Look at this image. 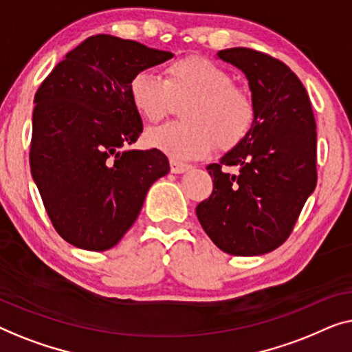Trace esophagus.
<instances>
[{"label":"esophagus","mask_w":352,"mask_h":352,"mask_svg":"<svg viewBox=\"0 0 352 352\" xmlns=\"http://www.w3.org/2000/svg\"><path fill=\"white\" fill-rule=\"evenodd\" d=\"M191 169L190 164H185V162L180 161H170V172L172 174H185Z\"/></svg>","instance_id":"1"}]
</instances>
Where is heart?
<instances>
[{"instance_id":"obj_1","label":"heart","mask_w":352,"mask_h":352,"mask_svg":"<svg viewBox=\"0 0 352 352\" xmlns=\"http://www.w3.org/2000/svg\"><path fill=\"white\" fill-rule=\"evenodd\" d=\"M129 98L138 115L157 122L175 103H185V122L151 129L146 143L175 160H197L214 150H231L249 135L255 124V103L219 63L190 56L172 62L166 79L138 72L129 82Z\"/></svg>"}]
</instances>
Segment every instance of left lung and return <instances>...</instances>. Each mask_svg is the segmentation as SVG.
<instances>
[{
  "instance_id": "1",
  "label": "left lung",
  "mask_w": 352,
  "mask_h": 352,
  "mask_svg": "<svg viewBox=\"0 0 352 352\" xmlns=\"http://www.w3.org/2000/svg\"><path fill=\"white\" fill-rule=\"evenodd\" d=\"M244 73L255 124L239 145L209 164L214 191L196 207L207 236L230 255L255 256L274 250L290 236L316 174V120L298 76L265 54L247 47L217 54ZM223 165L240 167L226 175Z\"/></svg>"
}]
</instances>
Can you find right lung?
Masks as SVG:
<instances>
[{"label":"right lung","mask_w":352,"mask_h":352,"mask_svg":"<svg viewBox=\"0 0 352 352\" xmlns=\"http://www.w3.org/2000/svg\"><path fill=\"white\" fill-rule=\"evenodd\" d=\"M174 54L111 34L87 38L34 96L30 169L56 231L72 245L115 247L146 192L169 174L164 153L127 150L143 131L129 98L138 72Z\"/></svg>","instance_id":"obj_1"}]
</instances>
